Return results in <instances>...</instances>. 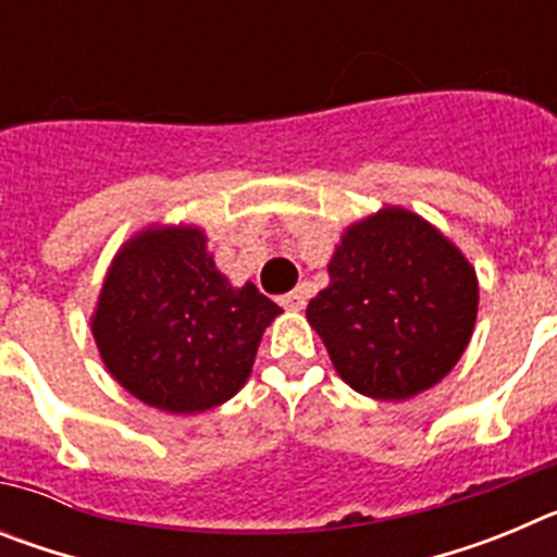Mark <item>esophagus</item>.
I'll list each match as a JSON object with an SVG mask.
<instances>
[{
    "label": "esophagus",
    "mask_w": 557,
    "mask_h": 557,
    "mask_svg": "<svg viewBox=\"0 0 557 557\" xmlns=\"http://www.w3.org/2000/svg\"><path fill=\"white\" fill-rule=\"evenodd\" d=\"M282 307L289 309V312H298V309L307 307V293L298 287V289H293V293L282 295Z\"/></svg>",
    "instance_id": "obj_1"
}]
</instances>
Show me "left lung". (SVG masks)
Listing matches in <instances>:
<instances>
[{"label": "left lung", "mask_w": 557, "mask_h": 557, "mask_svg": "<svg viewBox=\"0 0 557 557\" xmlns=\"http://www.w3.org/2000/svg\"><path fill=\"white\" fill-rule=\"evenodd\" d=\"M480 307L474 264L441 228L401 206L348 225L329 287L307 321L348 387L405 401L435 387L469 346Z\"/></svg>", "instance_id": "1"}]
</instances>
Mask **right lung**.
Listing matches in <instances>:
<instances>
[{
	"label": "right lung",
	"instance_id": "add662e5",
	"mask_svg": "<svg viewBox=\"0 0 557 557\" xmlns=\"http://www.w3.org/2000/svg\"><path fill=\"white\" fill-rule=\"evenodd\" d=\"M206 243L195 223L136 231L111 259L91 312L108 373L172 416L234 398L253 371L264 329L282 314L253 282L234 287Z\"/></svg>",
	"mask_w": 557,
	"mask_h": 557
}]
</instances>
